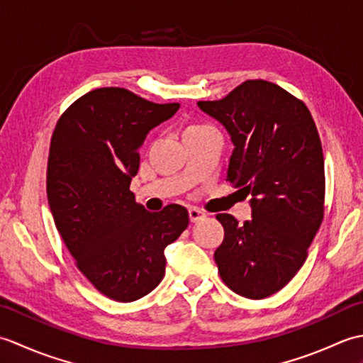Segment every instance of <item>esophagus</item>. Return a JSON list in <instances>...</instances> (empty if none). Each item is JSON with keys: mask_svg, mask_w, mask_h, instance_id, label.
Wrapping results in <instances>:
<instances>
[{"mask_svg": "<svg viewBox=\"0 0 363 363\" xmlns=\"http://www.w3.org/2000/svg\"><path fill=\"white\" fill-rule=\"evenodd\" d=\"M189 217H190L191 223H196L199 220L206 218V213L201 209H196V207H190V209H189Z\"/></svg>", "mask_w": 363, "mask_h": 363, "instance_id": "34e87169", "label": "esophagus"}]
</instances>
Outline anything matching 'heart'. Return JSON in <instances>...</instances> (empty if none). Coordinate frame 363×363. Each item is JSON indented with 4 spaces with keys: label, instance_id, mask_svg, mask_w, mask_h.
<instances>
[{
    "label": "heart",
    "instance_id": "b5f03b06",
    "mask_svg": "<svg viewBox=\"0 0 363 363\" xmlns=\"http://www.w3.org/2000/svg\"><path fill=\"white\" fill-rule=\"evenodd\" d=\"M198 128H204V126H199V125H195V126H190L187 129H198Z\"/></svg>",
    "mask_w": 363,
    "mask_h": 363
}]
</instances>
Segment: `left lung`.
I'll return each instance as SVG.
<instances>
[{
	"label": "left lung",
	"instance_id": "obj_1",
	"mask_svg": "<svg viewBox=\"0 0 363 363\" xmlns=\"http://www.w3.org/2000/svg\"><path fill=\"white\" fill-rule=\"evenodd\" d=\"M198 107L230 135L226 181L251 195V220L218 213L225 240L215 251L223 282L262 299L285 287L307 257L325 213V159L303 101L264 79H250Z\"/></svg>",
	"mask_w": 363,
	"mask_h": 363
}]
</instances>
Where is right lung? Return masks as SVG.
<instances>
[{"label":"right lung","mask_w":363,"mask_h":363,"mask_svg":"<svg viewBox=\"0 0 363 363\" xmlns=\"http://www.w3.org/2000/svg\"><path fill=\"white\" fill-rule=\"evenodd\" d=\"M177 109L126 89H95L68 107L52 133L46 194L54 223L82 274L120 303L157 287L167 245L189 226L186 207L151 213L129 190L138 148Z\"/></svg>","instance_id":"1"}]
</instances>
